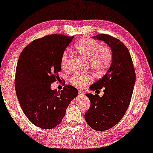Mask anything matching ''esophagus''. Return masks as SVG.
<instances>
[{
	"instance_id": "esophagus-1",
	"label": "esophagus",
	"mask_w": 153,
	"mask_h": 153,
	"mask_svg": "<svg viewBox=\"0 0 153 153\" xmlns=\"http://www.w3.org/2000/svg\"><path fill=\"white\" fill-rule=\"evenodd\" d=\"M79 95H85V92L82 90H80L79 92Z\"/></svg>"
}]
</instances>
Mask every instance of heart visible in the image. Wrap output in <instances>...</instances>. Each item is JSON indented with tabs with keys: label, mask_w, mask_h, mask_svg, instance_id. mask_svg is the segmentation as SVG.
I'll use <instances>...</instances> for the list:
<instances>
[{
	"label": "heart",
	"mask_w": 153,
	"mask_h": 153,
	"mask_svg": "<svg viewBox=\"0 0 153 153\" xmlns=\"http://www.w3.org/2000/svg\"><path fill=\"white\" fill-rule=\"evenodd\" d=\"M76 51L80 56L88 60L91 68L98 74H102L110 67L112 60V53L107 46H100L95 40L85 39L78 42L75 45ZM68 52L64 51L60 58V66L65 68L67 65ZM93 76L90 74L74 75L70 78L71 84L76 87H82L93 81Z\"/></svg>",
	"instance_id": "obj_1"
}]
</instances>
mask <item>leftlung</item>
<instances>
[{
  "label": "left lung",
  "mask_w": 153,
  "mask_h": 153,
  "mask_svg": "<svg viewBox=\"0 0 153 153\" xmlns=\"http://www.w3.org/2000/svg\"><path fill=\"white\" fill-rule=\"evenodd\" d=\"M93 39L105 42L112 53L111 65L101 79L91 85L92 91L105 88L104 94L87 93L91 107L85 114L86 122L97 131L113 127L122 119L130 104L136 80L131 54L119 39L108 34H98Z\"/></svg>",
  "instance_id": "8db88e82"
}]
</instances>
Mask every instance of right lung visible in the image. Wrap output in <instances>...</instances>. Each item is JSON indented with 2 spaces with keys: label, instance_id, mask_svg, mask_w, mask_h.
I'll list each match as a JSON object with an SVG mask.
<instances>
[{
  "label": "right lung",
  "instance_id": "right-lung-1",
  "mask_svg": "<svg viewBox=\"0 0 153 153\" xmlns=\"http://www.w3.org/2000/svg\"><path fill=\"white\" fill-rule=\"evenodd\" d=\"M73 38L51 34L34 40L19 58L14 81L16 96L25 114L38 127L51 129L59 125L79 94L71 85L60 91L51 88L61 69L62 54Z\"/></svg>",
  "mask_w": 153,
  "mask_h": 153
}]
</instances>
